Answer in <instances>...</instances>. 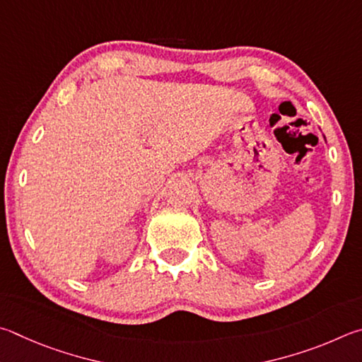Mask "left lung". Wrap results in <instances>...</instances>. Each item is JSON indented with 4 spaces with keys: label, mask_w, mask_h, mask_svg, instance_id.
Instances as JSON below:
<instances>
[{
    "label": "left lung",
    "mask_w": 362,
    "mask_h": 362,
    "mask_svg": "<svg viewBox=\"0 0 362 362\" xmlns=\"http://www.w3.org/2000/svg\"><path fill=\"white\" fill-rule=\"evenodd\" d=\"M325 139H326V138H325Z\"/></svg>",
    "instance_id": "8db88e82"
}]
</instances>
